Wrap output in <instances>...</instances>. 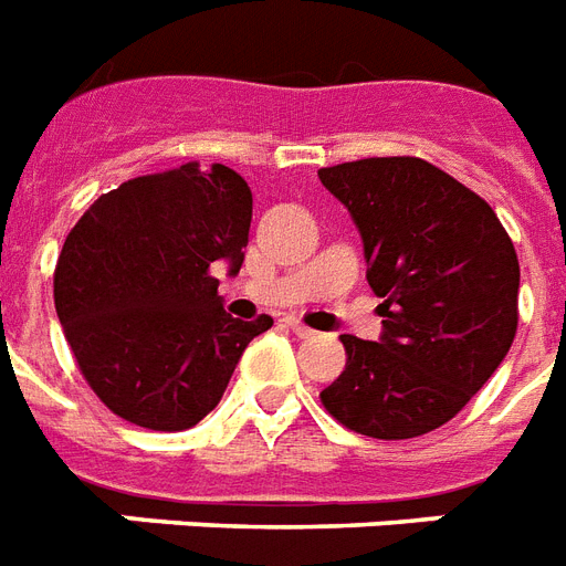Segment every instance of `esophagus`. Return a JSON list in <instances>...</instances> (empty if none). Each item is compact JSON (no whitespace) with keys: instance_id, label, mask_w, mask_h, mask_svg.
<instances>
[{"instance_id":"obj_1","label":"esophagus","mask_w":566,"mask_h":566,"mask_svg":"<svg viewBox=\"0 0 566 566\" xmlns=\"http://www.w3.org/2000/svg\"><path fill=\"white\" fill-rule=\"evenodd\" d=\"M286 324H289V327H292V333H295V336H301V338H312V336H315V329H312V327H306L304 321H297V318H289Z\"/></svg>"}]
</instances>
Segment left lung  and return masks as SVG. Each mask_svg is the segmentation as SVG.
<instances>
[{"label":"left lung","instance_id":"obj_1","mask_svg":"<svg viewBox=\"0 0 566 566\" xmlns=\"http://www.w3.org/2000/svg\"><path fill=\"white\" fill-rule=\"evenodd\" d=\"M365 242L382 338L342 336L345 370L321 403L359 436L444 427L500 368L517 333L520 262L485 198L420 157L318 169Z\"/></svg>","mask_w":566,"mask_h":566}]
</instances>
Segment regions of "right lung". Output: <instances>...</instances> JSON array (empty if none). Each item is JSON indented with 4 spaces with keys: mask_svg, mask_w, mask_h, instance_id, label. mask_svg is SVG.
I'll list each match as a JSON object with an SVG mask.
<instances>
[{
    "mask_svg": "<svg viewBox=\"0 0 566 566\" xmlns=\"http://www.w3.org/2000/svg\"><path fill=\"white\" fill-rule=\"evenodd\" d=\"M254 198L242 175L184 163L104 192L54 265V310L81 377L128 423L180 432L210 415L248 342L271 327L230 318L212 262L237 274Z\"/></svg>",
    "mask_w": 566,
    "mask_h": 566,
    "instance_id": "obj_1",
    "label": "right lung"
}]
</instances>
